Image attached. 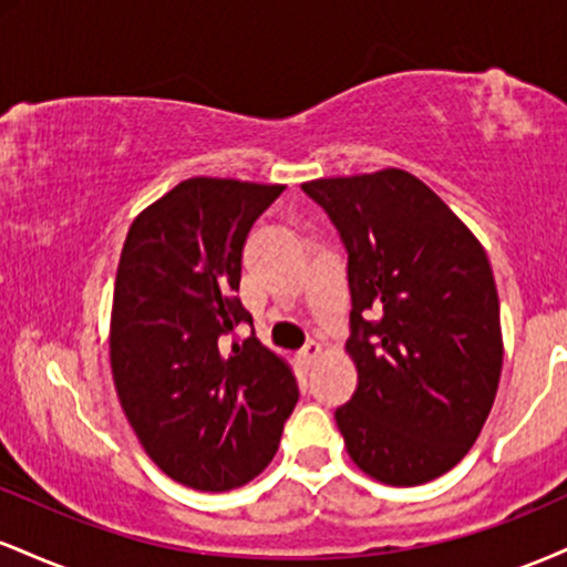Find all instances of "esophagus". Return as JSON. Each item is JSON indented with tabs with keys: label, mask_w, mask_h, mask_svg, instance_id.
<instances>
[{
	"label": "esophagus",
	"mask_w": 567,
	"mask_h": 567,
	"mask_svg": "<svg viewBox=\"0 0 567 567\" xmlns=\"http://www.w3.org/2000/svg\"><path fill=\"white\" fill-rule=\"evenodd\" d=\"M320 351H322V349H320V343H317V341H309V343H306V347H303L301 351H298V360H301L303 365L309 368L311 362H315L317 357H320Z\"/></svg>",
	"instance_id": "obj_1"
}]
</instances>
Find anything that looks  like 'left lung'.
<instances>
[{
	"label": "left lung",
	"instance_id": "1",
	"mask_svg": "<svg viewBox=\"0 0 567 567\" xmlns=\"http://www.w3.org/2000/svg\"><path fill=\"white\" fill-rule=\"evenodd\" d=\"M347 250L357 392L336 410L362 472L396 487L451 472L501 379L498 292L483 245L405 171L301 186Z\"/></svg>",
	"mask_w": 567,
	"mask_h": 567
}]
</instances>
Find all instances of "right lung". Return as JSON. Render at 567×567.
Returning a JSON list of instances; mask_svg holds the SVG:
<instances>
[{
    "mask_svg": "<svg viewBox=\"0 0 567 567\" xmlns=\"http://www.w3.org/2000/svg\"><path fill=\"white\" fill-rule=\"evenodd\" d=\"M285 186L188 178L130 226L112 309V373L143 451L175 483L224 493L275 458L298 402L290 368L239 301L243 247Z\"/></svg>",
    "mask_w": 567,
    "mask_h": 567,
    "instance_id": "right-lung-1",
    "label": "right lung"
}]
</instances>
